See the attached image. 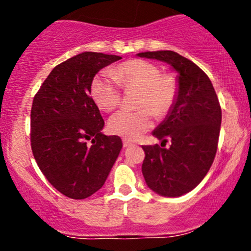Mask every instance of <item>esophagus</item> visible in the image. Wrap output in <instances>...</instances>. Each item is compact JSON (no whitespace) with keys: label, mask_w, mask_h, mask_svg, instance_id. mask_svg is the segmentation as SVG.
I'll use <instances>...</instances> for the list:
<instances>
[{"label":"esophagus","mask_w":251,"mask_h":251,"mask_svg":"<svg viewBox=\"0 0 251 251\" xmlns=\"http://www.w3.org/2000/svg\"><path fill=\"white\" fill-rule=\"evenodd\" d=\"M123 145H124V148H128V146L133 145V144H132V142H129V140H127V139H124Z\"/></svg>","instance_id":"34e87169"}]
</instances>
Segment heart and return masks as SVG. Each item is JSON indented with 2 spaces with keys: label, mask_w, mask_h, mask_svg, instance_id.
<instances>
[{
  "label": "heart",
  "mask_w": 251,
  "mask_h": 251,
  "mask_svg": "<svg viewBox=\"0 0 251 251\" xmlns=\"http://www.w3.org/2000/svg\"><path fill=\"white\" fill-rule=\"evenodd\" d=\"M120 85L126 89L143 91L139 106L144 109H123L108 120L109 131L128 140L138 139L153 126V113L166 116L178 96V81L172 74H163L153 62L133 59L93 77L91 97L98 107L106 112L116 109L122 102Z\"/></svg>",
  "instance_id": "heart-1"
}]
</instances>
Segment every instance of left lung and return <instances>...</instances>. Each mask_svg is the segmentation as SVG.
<instances>
[{
  "label": "left lung",
  "instance_id": "8db88e82",
  "mask_svg": "<svg viewBox=\"0 0 251 251\" xmlns=\"http://www.w3.org/2000/svg\"><path fill=\"white\" fill-rule=\"evenodd\" d=\"M140 57L166 62L178 73V96L152 134L169 149L143 146L146 184L164 197H179L203 180L214 163L222 109L209 76L196 63L172 50L145 51Z\"/></svg>",
  "mask_w": 251,
  "mask_h": 251
}]
</instances>
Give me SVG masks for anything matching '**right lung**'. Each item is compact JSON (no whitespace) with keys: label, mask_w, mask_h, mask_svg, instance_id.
I'll return each instance as SVG.
<instances>
[{"label":"right lung","mask_w":251,"mask_h":251,"mask_svg":"<svg viewBox=\"0 0 251 251\" xmlns=\"http://www.w3.org/2000/svg\"><path fill=\"white\" fill-rule=\"evenodd\" d=\"M122 57L83 51L57 65L42 83L30 112L31 151L47 180L73 200L97 192L107 179L123 143L105 135L91 83Z\"/></svg>","instance_id":"right-lung-1"}]
</instances>
